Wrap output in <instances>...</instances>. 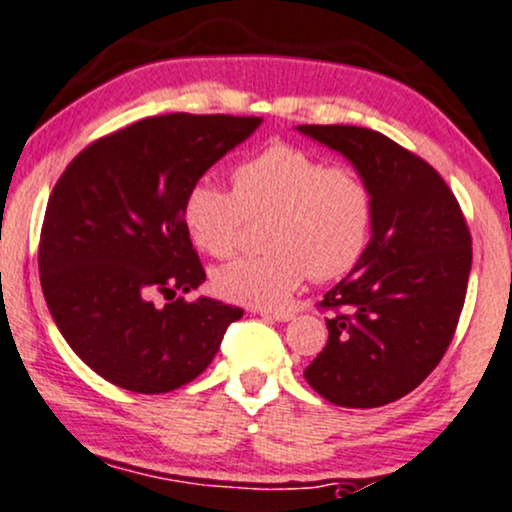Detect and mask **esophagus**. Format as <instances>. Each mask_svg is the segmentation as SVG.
<instances>
[{
  "label": "esophagus",
  "instance_id": "esophagus-1",
  "mask_svg": "<svg viewBox=\"0 0 512 512\" xmlns=\"http://www.w3.org/2000/svg\"><path fill=\"white\" fill-rule=\"evenodd\" d=\"M260 315L264 319H272V322H291V319H293V312H288V310H276V312L260 310Z\"/></svg>",
  "mask_w": 512,
  "mask_h": 512
}]
</instances>
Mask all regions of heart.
<instances>
[{
	"label": "heart",
	"mask_w": 512,
	"mask_h": 512,
	"mask_svg": "<svg viewBox=\"0 0 512 512\" xmlns=\"http://www.w3.org/2000/svg\"><path fill=\"white\" fill-rule=\"evenodd\" d=\"M233 193L202 178L186 190L181 221L190 243L212 257L236 248L245 217H267V255L236 257L214 272L233 303L279 307L307 274L336 279L360 262L372 236L374 200L348 166H326L303 147L274 143L238 162Z\"/></svg>",
	"instance_id": "1"
}]
</instances>
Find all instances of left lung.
<instances>
[{"mask_svg": "<svg viewBox=\"0 0 512 512\" xmlns=\"http://www.w3.org/2000/svg\"><path fill=\"white\" fill-rule=\"evenodd\" d=\"M353 164L374 200L365 255L324 295L329 341L307 384L341 408H379L439 365L465 305L472 238L443 178L391 138L357 126H295Z\"/></svg>", "mask_w": 512, "mask_h": 512, "instance_id": "obj_1", "label": "left lung"}]
</instances>
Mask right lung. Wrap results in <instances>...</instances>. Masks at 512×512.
I'll list each match as a JSON object with an SVG mask.
<instances>
[{
	"instance_id": "obj_1",
	"label": "right lung",
	"mask_w": 512,
	"mask_h": 512,
	"mask_svg": "<svg viewBox=\"0 0 512 512\" xmlns=\"http://www.w3.org/2000/svg\"><path fill=\"white\" fill-rule=\"evenodd\" d=\"M260 116L164 114L85 147L49 195L40 283L73 353L102 379L166 393L214 360L240 307L176 295L205 281L181 221L186 190L260 128ZM157 294L172 303L154 305Z\"/></svg>"
}]
</instances>
